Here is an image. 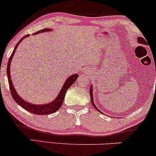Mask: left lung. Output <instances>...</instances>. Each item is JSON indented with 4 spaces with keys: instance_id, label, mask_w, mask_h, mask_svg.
Here are the masks:
<instances>
[{
    "instance_id": "obj_1",
    "label": "left lung",
    "mask_w": 156,
    "mask_h": 156,
    "mask_svg": "<svg viewBox=\"0 0 156 156\" xmlns=\"http://www.w3.org/2000/svg\"><path fill=\"white\" fill-rule=\"evenodd\" d=\"M138 43H140V44H146L147 43H146V40L145 39H144V38L143 37H138ZM92 85H91V87H90V90H89V94H90V97H91V104H92L93 105V106L96 109H97L98 112H99L100 113H101L102 114V112H100V111L97 108V106H95V104H94V100H93V92H92Z\"/></svg>"
}]
</instances>
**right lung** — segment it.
Returning a JSON list of instances; mask_svg holds the SVG:
<instances>
[{
    "label": "right lung",
    "mask_w": 156,
    "mask_h": 156,
    "mask_svg": "<svg viewBox=\"0 0 156 156\" xmlns=\"http://www.w3.org/2000/svg\"><path fill=\"white\" fill-rule=\"evenodd\" d=\"M51 29L44 28V29L41 30L36 32V33H34L33 35H36V34H38L40 33H44V32H48ZM29 35H27L21 38L20 41L17 43L16 47H15L13 52H12L9 59H8V66H7V76H8V84H9V87H10V93H11L12 97L13 98V99L16 101V103L18 104L21 107H23L24 109L27 111V112H30L32 114H35L36 115L50 114H52V113L56 112L61 107L62 104L63 103L64 99H65L66 91H67V89L76 82V79H77L79 75L77 74H72L71 76H69V77L66 80L65 84H64L62 87L61 90L59 91V94L57 95L56 99H55L54 101H52V102H50V103L47 104H41V105H40V104H38V105H37V104H33L31 103H28L27 101L23 100L22 98L18 94V93L16 92V90L15 89L13 84H12L11 77H10V63H11V59L12 58V57H13L14 53L16 52L18 44L20 43V42H22V40L24 39V38L28 37Z\"/></svg>",
    "instance_id": "1"
}]
</instances>
